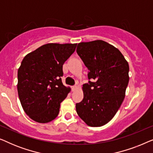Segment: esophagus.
<instances>
[{"label":"esophagus","instance_id":"obj_1","mask_svg":"<svg viewBox=\"0 0 153 153\" xmlns=\"http://www.w3.org/2000/svg\"><path fill=\"white\" fill-rule=\"evenodd\" d=\"M76 89H77V86H76V85H73V86H72V91H76Z\"/></svg>","mask_w":153,"mask_h":153}]
</instances>
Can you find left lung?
I'll use <instances>...</instances> for the list:
<instances>
[{"instance_id":"8db88e82","label":"left lung","mask_w":153,"mask_h":153,"mask_svg":"<svg viewBox=\"0 0 153 153\" xmlns=\"http://www.w3.org/2000/svg\"><path fill=\"white\" fill-rule=\"evenodd\" d=\"M76 53L89 70L76 113L89 126L101 127L123 103L129 83L128 62L118 49L102 40L79 43Z\"/></svg>"}]
</instances>
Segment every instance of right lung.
<instances>
[{
	"label": "right lung",
	"mask_w": 153,
	"mask_h": 153,
	"mask_svg": "<svg viewBox=\"0 0 153 153\" xmlns=\"http://www.w3.org/2000/svg\"><path fill=\"white\" fill-rule=\"evenodd\" d=\"M76 44H47L27 54L18 70L17 91L24 111L33 120L47 123L59 114L70 88L62 84V65Z\"/></svg>",
	"instance_id": "obj_1"
}]
</instances>
